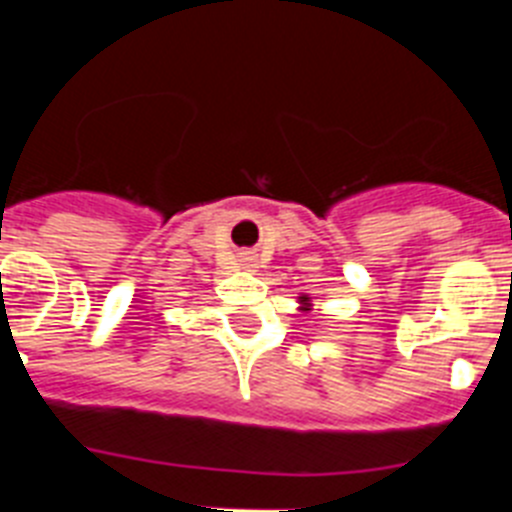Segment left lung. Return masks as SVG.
<instances>
[{
	"label": "left lung",
	"mask_w": 512,
	"mask_h": 512,
	"mask_svg": "<svg viewBox=\"0 0 512 512\" xmlns=\"http://www.w3.org/2000/svg\"><path fill=\"white\" fill-rule=\"evenodd\" d=\"M297 302H300L302 310H310V297H307V295H302L300 300H297Z\"/></svg>",
	"instance_id": "obj_1"
}]
</instances>
